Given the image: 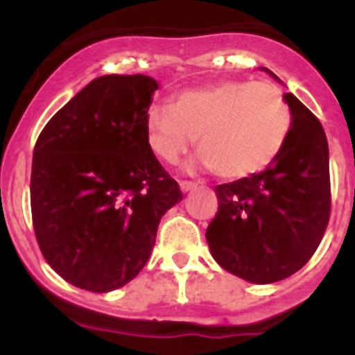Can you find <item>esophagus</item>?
<instances>
[{"mask_svg": "<svg viewBox=\"0 0 355 355\" xmlns=\"http://www.w3.org/2000/svg\"><path fill=\"white\" fill-rule=\"evenodd\" d=\"M180 187H181V190H183V192H190V190H193V188H196L197 184L193 183V181L181 180V181H180Z\"/></svg>", "mask_w": 355, "mask_h": 355, "instance_id": "obj_1", "label": "esophagus"}]
</instances>
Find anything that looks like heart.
<instances>
[{"mask_svg":"<svg viewBox=\"0 0 355 355\" xmlns=\"http://www.w3.org/2000/svg\"><path fill=\"white\" fill-rule=\"evenodd\" d=\"M290 128V106L270 81H215L183 90L172 106L153 105L146 114L147 144L159 159L175 163L197 139L200 163L224 180L268 167Z\"/></svg>","mask_w":355,"mask_h":355,"instance_id":"obj_1","label":"heart"}]
</instances>
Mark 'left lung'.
Wrapping results in <instances>:
<instances>
[{"label": "left lung", "instance_id": "8db88e82", "mask_svg": "<svg viewBox=\"0 0 355 355\" xmlns=\"http://www.w3.org/2000/svg\"><path fill=\"white\" fill-rule=\"evenodd\" d=\"M288 140L259 174L215 187L206 240L222 268L249 283L286 279L306 265L331 216L329 146L318 119L293 96Z\"/></svg>", "mask_w": 355, "mask_h": 355}]
</instances>
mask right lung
I'll return each instance as SVG.
<instances>
[{"instance_id": "add662e5", "label": "right lung", "mask_w": 355, "mask_h": 355, "mask_svg": "<svg viewBox=\"0 0 355 355\" xmlns=\"http://www.w3.org/2000/svg\"><path fill=\"white\" fill-rule=\"evenodd\" d=\"M158 89L144 74L90 81L40 131L31 163V220L56 274L87 291L137 277L162 216L183 199L150 150L146 114Z\"/></svg>"}]
</instances>
